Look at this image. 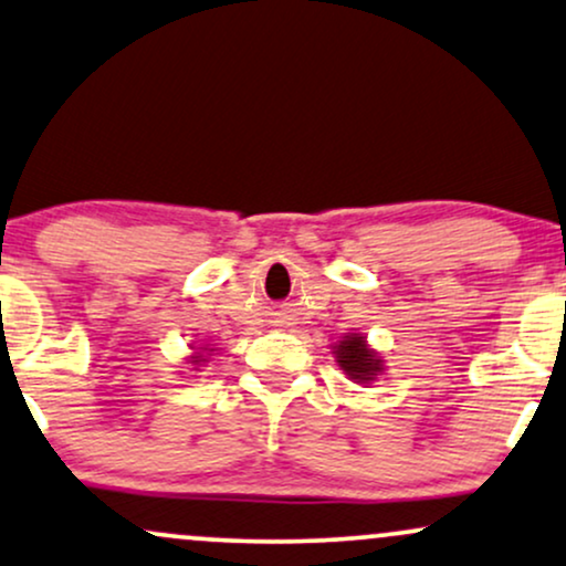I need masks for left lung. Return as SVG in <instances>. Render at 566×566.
Listing matches in <instances>:
<instances>
[{"label": "left lung", "mask_w": 566, "mask_h": 566, "mask_svg": "<svg viewBox=\"0 0 566 566\" xmlns=\"http://www.w3.org/2000/svg\"><path fill=\"white\" fill-rule=\"evenodd\" d=\"M336 361L357 382H369L382 369L378 354L367 348L365 336H346L340 340L336 346Z\"/></svg>", "instance_id": "1"}]
</instances>
